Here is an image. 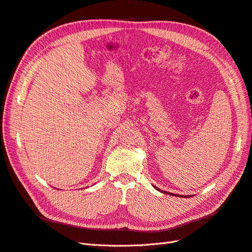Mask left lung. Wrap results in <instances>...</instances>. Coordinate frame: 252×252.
<instances>
[{"mask_svg":"<svg viewBox=\"0 0 252 252\" xmlns=\"http://www.w3.org/2000/svg\"><path fill=\"white\" fill-rule=\"evenodd\" d=\"M155 188H156L157 190H158V191L163 192V193H167V194H172V195H177V194H173V193H170V192L168 193V192H166V191H163V190H159V189H158V188H157V187H155ZM179 196H181V195H179ZM184 197H188V196H185V195H184Z\"/></svg>","mask_w":252,"mask_h":252,"instance_id":"8db88e82","label":"left lung"}]
</instances>
